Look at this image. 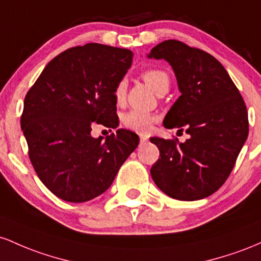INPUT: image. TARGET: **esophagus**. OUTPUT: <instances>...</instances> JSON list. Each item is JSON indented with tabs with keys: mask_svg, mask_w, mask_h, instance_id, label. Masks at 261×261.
Listing matches in <instances>:
<instances>
[{
	"mask_svg": "<svg viewBox=\"0 0 261 261\" xmlns=\"http://www.w3.org/2000/svg\"><path fill=\"white\" fill-rule=\"evenodd\" d=\"M146 142H148V138H146V137H140V144H145Z\"/></svg>",
	"mask_w": 261,
	"mask_h": 261,
	"instance_id": "1",
	"label": "esophagus"
}]
</instances>
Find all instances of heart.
<instances>
[{"instance_id":"obj_1","label":"heart","mask_w":261,"mask_h":261,"mask_svg":"<svg viewBox=\"0 0 261 261\" xmlns=\"http://www.w3.org/2000/svg\"><path fill=\"white\" fill-rule=\"evenodd\" d=\"M143 80L145 81L155 92H159L163 87L169 86L170 79L169 75L163 70L150 69L143 72ZM125 96V83L121 81L117 85L115 90V97L118 102H121ZM123 124L132 130H136L138 133H148L151 129V125L155 122V116L150 113L143 112V111L132 110L125 113L122 118Z\"/></svg>"}]
</instances>
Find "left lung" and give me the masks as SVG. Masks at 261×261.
I'll return each instance as SVG.
<instances>
[{"label": "left lung", "instance_id": "left-lung-1", "mask_svg": "<svg viewBox=\"0 0 261 261\" xmlns=\"http://www.w3.org/2000/svg\"><path fill=\"white\" fill-rule=\"evenodd\" d=\"M164 59L176 76L178 97L164 127L185 128L184 143L153 137L160 158L151 166L154 182L170 197H208L225 182L248 138V112L241 93L219 61L178 40H165L148 54Z\"/></svg>", "mask_w": 261, "mask_h": 261}]
</instances>
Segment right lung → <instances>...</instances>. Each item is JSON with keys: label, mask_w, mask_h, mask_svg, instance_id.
Masks as SVG:
<instances>
[{"label": "right lung", "mask_w": 261, "mask_h": 261, "mask_svg": "<svg viewBox=\"0 0 261 261\" xmlns=\"http://www.w3.org/2000/svg\"><path fill=\"white\" fill-rule=\"evenodd\" d=\"M133 53L90 43L67 49L44 67L24 98L20 118L29 158L42 182L67 202H86L112 185L136 150L139 137L127 129L93 138L92 122L116 128L115 90Z\"/></svg>", "instance_id": "right-lung-1"}]
</instances>
